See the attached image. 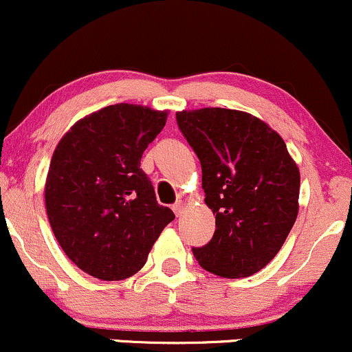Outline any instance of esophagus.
Instances as JSON below:
<instances>
[{"label": "esophagus", "instance_id": "1", "mask_svg": "<svg viewBox=\"0 0 352 352\" xmlns=\"http://www.w3.org/2000/svg\"><path fill=\"white\" fill-rule=\"evenodd\" d=\"M184 206H186V203H184L183 199H179V201H176L175 204H173V211H175V214L176 216H179L181 212H183V209H184Z\"/></svg>", "mask_w": 352, "mask_h": 352}]
</instances>
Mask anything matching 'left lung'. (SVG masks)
<instances>
[{
    "instance_id": "8db88e82",
    "label": "left lung",
    "mask_w": 352,
    "mask_h": 352,
    "mask_svg": "<svg viewBox=\"0 0 352 352\" xmlns=\"http://www.w3.org/2000/svg\"><path fill=\"white\" fill-rule=\"evenodd\" d=\"M181 133L201 161L204 203L216 214L206 246L192 248L201 267L248 278L267 266L299 211V168L286 143L259 118L238 109L177 111Z\"/></svg>"
}]
</instances>
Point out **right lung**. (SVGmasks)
I'll return each instance as SVG.
<instances>
[{
    "mask_svg": "<svg viewBox=\"0 0 352 352\" xmlns=\"http://www.w3.org/2000/svg\"><path fill=\"white\" fill-rule=\"evenodd\" d=\"M168 111L106 106L76 121L59 140L45 184L48 219L65 254L93 278H131L175 212L157 204L140 168Z\"/></svg>",
    "mask_w": 352,
    "mask_h": 352,
    "instance_id": "add662e5",
    "label": "right lung"
}]
</instances>
